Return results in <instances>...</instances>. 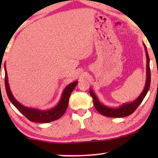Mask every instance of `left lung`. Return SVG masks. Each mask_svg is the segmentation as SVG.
I'll use <instances>...</instances> for the list:
<instances>
[{
	"label": "left lung",
	"instance_id": "1",
	"mask_svg": "<svg viewBox=\"0 0 158 158\" xmlns=\"http://www.w3.org/2000/svg\"><path fill=\"white\" fill-rule=\"evenodd\" d=\"M144 50H145L146 53V57H147V72H146V83L145 86L143 91L138 98L131 103H124L120 106L118 108H111L106 106L103 105L101 103L98 99L97 98L96 94L93 91L91 88L90 89V95L93 98V102H94V106L96 109L103 116H108V117H113V118H120V117H124V116H127L130 115L137 109V107L140 105V103L142 102L144 97L148 94L149 88L150 86V79H151V73H150V57H149L148 50H147V47L145 44H144Z\"/></svg>",
	"mask_w": 158,
	"mask_h": 158
}]
</instances>
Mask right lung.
<instances>
[{"instance_id": "obj_1", "label": "right lung", "mask_w": 158, "mask_h": 158, "mask_svg": "<svg viewBox=\"0 0 158 158\" xmlns=\"http://www.w3.org/2000/svg\"><path fill=\"white\" fill-rule=\"evenodd\" d=\"M4 68H5L6 90L8 98H9L10 102L13 103V105L28 119L31 121V122L38 123L51 122L60 118L64 114L68 106L69 98H70L71 93L73 92V90H74L75 86H76L77 81L73 82V83L69 84L68 85L66 86L63 93H62L60 102L58 103V104L55 107L52 108V109L47 110V111H42V110L26 107L16 100V98L13 96L12 93L10 90L9 84H8V82L7 72H6V65L4 66Z\"/></svg>"}]
</instances>
